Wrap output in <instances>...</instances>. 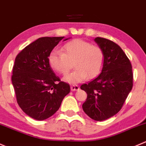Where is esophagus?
<instances>
[{"label": "esophagus", "instance_id": "obj_1", "mask_svg": "<svg viewBox=\"0 0 146 146\" xmlns=\"http://www.w3.org/2000/svg\"><path fill=\"white\" fill-rule=\"evenodd\" d=\"M71 91H78L79 89V86L77 85H72L71 86Z\"/></svg>", "mask_w": 146, "mask_h": 146}]
</instances>
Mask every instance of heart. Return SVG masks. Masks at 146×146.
Masks as SVG:
<instances>
[{
  "mask_svg": "<svg viewBox=\"0 0 146 146\" xmlns=\"http://www.w3.org/2000/svg\"><path fill=\"white\" fill-rule=\"evenodd\" d=\"M104 60L101 48L82 39L67 42L61 52L52 51L48 56L50 67L61 74L68 72L74 62L76 69L64 77L65 82L72 84L82 82L87 76L88 79L95 77L102 70Z\"/></svg>",
  "mask_w": 146,
  "mask_h": 146,
  "instance_id": "1",
  "label": "heart"
}]
</instances>
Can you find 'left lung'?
Segmentation results:
<instances>
[{
    "label": "left lung",
    "instance_id": "8db88e82",
    "mask_svg": "<svg viewBox=\"0 0 146 146\" xmlns=\"http://www.w3.org/2000/svg\"><path fill=\"white\" fill-rule=\"evenodd\" d=\"M94 40L104 52V64L98 76L81 86L87 94L82 108L89 117L103 121L121 109L133 87V72L130 60L119 46L100 37Z\"/></svg>",
    "mask_w": 146,
    "mask_h": 146
}]
</instances>
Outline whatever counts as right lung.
<instances>
[{"label": "right lung", "instance_id": "right-lung-1", "mask_svg": "<svg viewBox=\"0 0 146 146\" xmlns=\"http://www.w3.org/2000/svg\"><path fill=\"white\" fill-rule=\"evenodd\" d=\"M64 38H38L18 53L15 60L12 83L17 102L34 119L44 120L53 115L70 92V85L61 82L48 63L49 54Z\"/></svg>", "mask_w": 146, "mask_h": 146}]
</instances>
